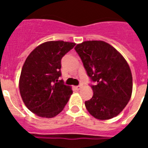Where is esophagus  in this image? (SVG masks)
I'll return each instance as SVG.
<instances>
[{
  "label": "esophagus",
  "instance_id": "1",
  "mask_svg": "<svg viewBox=\"0 0 148 148\" xmlns=\"http://www.w3.org/2000/svg\"><path fill=\"white\" fill-rule=\"evenodd\" d=\"M82 87H83V86H82V84H80V85L76 86V87H75V89H76L77 90H80V89H82Z\"/></svg>",
  "mask_w": 148,
  "mask_h": 148
}]
</instances>
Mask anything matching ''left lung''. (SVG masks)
Returning <instances> with one entry per match:
<instances>
[{"instance_id":"1","label":"left lung","mask_w":148,"mask_h":148,"mask_svg":"<svg viewBox=\"0 0 148 148\" xmlns=\"http://www.w3.org/2000/svg\"><path fill=\"white\" fill-rule=\"evenodd\" d=\"M75 51L87 75L95 85L92 99L85 101L87 111L99 120L118 116L130 101L133 78L125 58L102 40H87L77 44Z\"/></svg>"}]
</instances>
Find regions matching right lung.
<instances>
[{
	"mask_svg": "<svg viewBox=\"0 0 148 148\" xmlns=\"http://www.w3.org/2000/svg\"><path fill=\"white\" fill-rule=\"evenodd\" d=\"M63 40L47 41L31 52L22 67L19 90L23 103L34 114L53 118L68 102L73 90L61 75V58L75 47Z\"/></svg>",
	"mask_w": 148,
	"mask_h": 148,
	"instance_id": "1",
	"label": "right lung"
}]
</instances>
